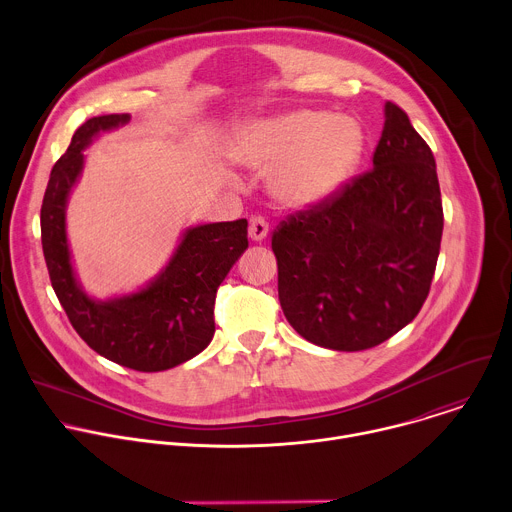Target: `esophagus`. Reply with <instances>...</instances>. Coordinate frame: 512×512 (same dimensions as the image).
<instances>
[{
    "label": "esophagus",
    "mask_w": 512,
    "mask_h": 512,
    "mask_svg": "<svg viewBox=\"0 0 512 512\" xmlns=\"http://www.w3.org/2000/svg\"><path fill=\"white\" fill-rule=\"evenodd\" d=\"M267 233H269V225H267L265 218H261V216L251 218V223H249V239L251 241L259 243L267 237Z\"/></svg>",
    "instance_id": "34e87169"
}]
</instances>
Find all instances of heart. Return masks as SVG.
I'll return each instance as SVG.
<instances>
[{
    "label": "heart",
    "mask_w": 512,
    "mask_h": 512,
    "mask_svg": "<svg viewBox=\"0 0 512 512\" xmlns=\"http://www.w3.org/2000/svg\"><path fill=\"white\" fill-rule=\"evenodd\" d=\"M364 133L348 115L294 111L245 125L233 158L269 172L271 196L289 208H312L332 198L356 170Z\"/></svg>",
    "instance_id": "heart-1"
}]
</instances>
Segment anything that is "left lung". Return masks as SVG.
Masks as SVG:
<instances>
[{
  "label": "left lung",
  "mask_w": 512,
  "mask_h": 512,
  "mask_svg": "<svg viewBox=\"0 0 512 512\" xmlns=\"http://www.w3.org/2000/svg\"><path fill=\"white\" fill-rule=\"evenodd\" d=\"M442 231L433 154L387 101L373 170L273 233L287 322L308 342L342 352L389 340L429 294Z\"/></svg>",
  "instance_id": "obj_1"
}]
</instances>
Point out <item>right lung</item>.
<instances>
[{
  "label": "right lung",
  "mask_w": 512,
  "mask_h": 512,
  "mask_svg": "<svg viewBox=\"0 0 512 512\" xmlns=\"http://www.w3.org/2000/svg\"><path fill=\"white\" fill-rule=\"evenodd\" d=\"M131 115L85 121L54 164L40 210L42 251L56 298L72 328L101 356L121 367L158 373L202 352L214 336V298L249 247L247 221L188 227L162 271L131 294L97 300L83 289L66 235V204L85 168V150Z\"/></svg>",
  "instance_id": "right-lung-1"
}]
</instances>
